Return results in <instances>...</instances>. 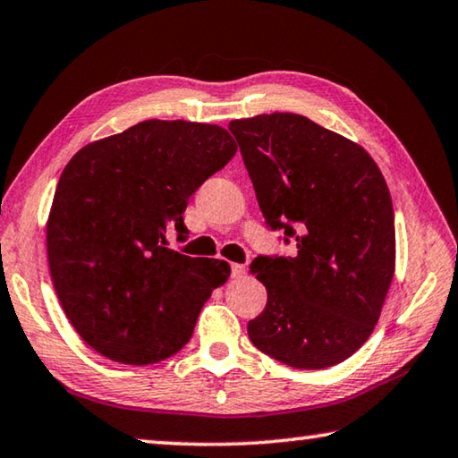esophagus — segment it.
<instances>
[{
  "instance_id": "1",
  "label": "esophagus",
  "mask_w": 458,
  "mask_h": 458,
  "mask_svg": "<svg viewBox=\"0 0 458 458\" xmlns=\"http://www.w3.org/2000/svg\"><path fill=\"white\" fill-rule=\"evenodd\" d=\"M230 268H232V276H234V278H242L246 275V267L238 265V262H234V265H232Z\"/></svg>"
}]
</instances>
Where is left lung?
<instances>
[{
	"label": "left lung",
	"instance_id": "1",
	"mask_svg": "<svg viewBox=\"0 0 458 458\" xmlns=\"http://www.w3.org/2000/svg\"><path fill=\"white\" fill-rule=\"evenodd\" d=\"M228 129L267 226L297 246L294 257L252 260L268 299L248 321V337L291 368L335 366L371 335L394 276L384 175L363 147L303 114H257Z\"/></svg>",
	"mask_w": 458,
	"mask_h": 458
}]
</instances>
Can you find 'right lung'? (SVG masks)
<instances>
[{
    "instance_id": "right-lung-1",
    "label": "right lung",
    "mask_w": 458,
    "mask_h": 458,
    "mask_svg": "<svg viewBox=\"0 0 458 458\" xmlns=\"http://www.w3.org/2000/svg\"><path fill=\"white\" fill-rule=\"evenodd\" d=\"M234 153L218 125L151 119L68 161L46 246L60 305L92 350L147 366L188 344L230 267L172 250L167 230L185 240L190 196Z\"/></svg>"
}]
</instances>
